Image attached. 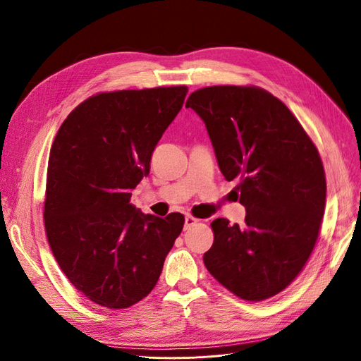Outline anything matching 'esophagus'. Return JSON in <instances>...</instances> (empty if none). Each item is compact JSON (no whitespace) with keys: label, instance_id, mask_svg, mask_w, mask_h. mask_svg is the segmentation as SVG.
Listing matches in <instances>:
<instances>
[{"label":"esophagus","instance_id":"34e87169","mask_svg":"<svg viewBox=\"0 0 361 361\" xmlns=\"http://www.w3.org/2000/svg\"><path fill=\"white\" fill-rule=\"evenodd\" d=\"M196 223H199L197 218H195V216H192V215H185V218H184V228H185V230L190 228V227L195 226Z\"/></svg>","mask_w":361,"mask_h":361}]
</instances>
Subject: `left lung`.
<instances>
[{"instance_id":"left-lung-1","label":"left lung","mask_w":361,"mask_h":361,"mask_svg":"<svg viewBox=\"0 0 361 361\" xmlns=\"http://www.w3.org/2000/svg\"><path fill=\"white\" fill-rule=\"evenodd\" d=\"M185 107L205 122L226 180H239L245 224L211 223L208 271L236 296L262 301L289 286L314 249L326 202L320 154L289 109L258 87L215 85Z\"/></svg>"}]
</instances>
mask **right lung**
<instances>
[{
	"instance_id": "obj_1",
	"label": "right lung",
	"mask_w": 361,
	"mask_h": 361,
	"mask_svg": "<svg viewBox=\"0 0 361 361\" xmlns=\"http://www.w3.org/2000/svg\"><path fill=\"white\" fill-rule=\"evenodd\" d=\"M185 85L100 92L75 107L53 142L44 224L71 283L102 307L147 296L184 216L143 214L131 192L149 176L152 153L181 111Z\"/></svg>"
}]
</instances>
